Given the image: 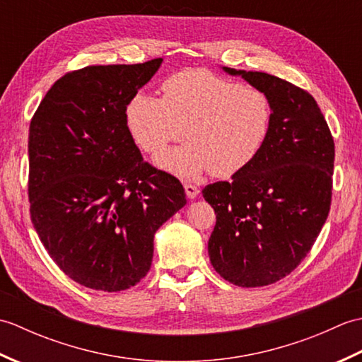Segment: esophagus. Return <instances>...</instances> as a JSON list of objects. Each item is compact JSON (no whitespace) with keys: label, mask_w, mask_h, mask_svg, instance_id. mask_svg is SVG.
Returning a JSON list of instances; mask_svg holds the SVG:
<instances>
[{"label":"esophagus","mask_w":362,"mask_h":362,"mask_svg":"<svg viewBox=\"0 0 362 362\" xmlns=\"http://www.w3.org/2000/svg\"><path fill=\"white\" fill-rule=\"evenodd\" d=\"M185 193L189 199H194L199 194V188L193 183H185Z\"/></svg>","instance_id":"1"}]
</instances>
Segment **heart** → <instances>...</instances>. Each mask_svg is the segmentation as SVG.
I'll use <instances>...</instances> for the list:
<instances>
[{
    "label": "heart",
    "mask_w": 362,
    "mask_h": 362,
    "mask_svg": "<svg viewBox=\"0 0 362 362\" xmlns=\"http://www.w3.org/2000/svg\"><path fill=\"white\" fill-rule=\"evenodd\" d=\"M161 91V98L136 93L126 107L130 135L152 156L182 140L187 129L191 141L163 153L161 168L187 179L209 169L230 177L263 151L274 117L263 91L205 70L177 73Z\"/></svg>",
    "instance_id": "b5f03b06"
}]
</instances>
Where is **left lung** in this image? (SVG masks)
Segmentation results:
<instances>
[{
	"instance_id": "8db88e82",
	"label": "left lung",
	"mask_w": 362,
	"mask_h": 362,
	"mask_svg": "<svg viewBox=\"0 0 362 362\" xmlns=\"http://www.w3.org/2000/svg\"><path fill=\"white\" fill-rule=\"evenodd\" d=\"M271 99L272 127L252 163L202 191L216 213L210 261L222 279L243 288L267 286L308 255L329 213L334 141L308 91L276 76L236 71Z\"/></svg>"
}]
</instances>
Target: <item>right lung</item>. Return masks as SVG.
<instances>
[{
  "label": "right lung",
  "mask_w": 362,
  "mask_h": 362,
  "mask_svg": "<svg viewBox=\"0 0 362 362\" xmlns=\"http://www.w3.org/2000/svg\"><path fill=\"white\" fill-rule=\"evenodd\" d=\"M161 60L66 73L30 119V221L60 271L90 289L144 279L153 235L187 204L179 179L143 160L126 122Z\"/></svg>",
  "instance_id": "add662e5"
}]
</instances>
